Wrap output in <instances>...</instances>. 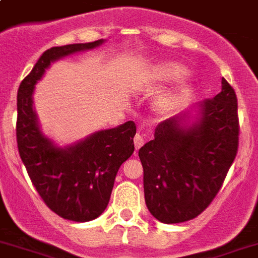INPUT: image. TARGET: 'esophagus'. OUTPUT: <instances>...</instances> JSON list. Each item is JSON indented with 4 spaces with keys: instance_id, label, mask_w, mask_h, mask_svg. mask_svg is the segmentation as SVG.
I'll list each match as a JSON object with an SVG mask.
<instances>
[{
    "instance_id": "obj_1",
    "label": "esophagus",
    "mask_w": 258,
    "mask_h": 258,
    "mask_svg": "<svg viewBox=\"0 0 258 258\" xmlns=\"http://www.w3.org/2000/svg\"><path fill=\"white\" fill-rule=\"evenodd\" d=\"M145 144V138L144 136H142L141 133H137L136 136H134V146H136V149H140L142 146V145Z\"/></svg>"
}]
</instances>
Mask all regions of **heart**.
Returning <instances> with one entry per match:
<instances>
[{"mask_svg":"<svg viewBox=\"0 0 258 258\" xmlns=\"http://www.w3.org/2000/svg\"><path fill=\"white\" fill-rule=\"evenodd\" d=\"M187 74V70L178 63H162L157 66L144 75V80L146 82H174L179 80ZM176 99L175 96H169L159 101V108L162 110H169L174 106Z\"/></svg>","mask_w":258,"mask_h":258,"instance_id":"heart-1","label":"heart"}]
</instances>
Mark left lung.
<instances>
[{
	"label": "left lung",
	"instance_id": "left-lung-1",
	"mask_svg": "<svg viewBox=\"0 0 258 258\" xmlns=\"http://www.w3.org/2000/svg\"><path fill=\"white\" fill-rule=\"evenodd\" d=\"M183 117L157 125L154 140L138 157L144 167L145 202L165 224L197 218L223 187L239 149L237 97L224 78L221 92L201 104V120L188 129Z\"/></svg>",
	"mask_w": 258,
	"mask_h": 258
}]
</instances>
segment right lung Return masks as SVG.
<instances>
[{
	"instance_id": "obj_1",
	"label": "right lung",
	"mask_w": 258,
	"mask_h": 258,
	"mask_svg": "<svg viewBox=\"0 0 258 258\" xmlns=\"http://www.w3.org/2000/svg\"><path fill=\"white\" fill-rule=\"evenodd\" d=\"M101 43L100 39L44 51L17 95V145L31 183L52 212L78 223L99 218L109 203L117 171L134 152L136 124L127 121L71 148H55L40 133L31 96L51 61Z\"/></svg>"
}]
</instances>
